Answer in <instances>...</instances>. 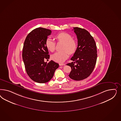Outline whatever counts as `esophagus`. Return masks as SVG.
Segmentation results:
<instances>
[{
	"instance_id": "34e87169",
	"label": "esophagus",
	"mask_w": 121,
	"mask_h": 121,
	"mask_svg": "<svg viewBox=\"0 0 121 121\" xmlns=\"http://www.w3.org/2000/svg\"><path fill=\"white\" fill-rule=\"evenodd\" d=\"M65 65V64H62V63L59 64V65H60V66H64V65Z\"/></svg>"
}]
</instances>
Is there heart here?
Wrapping results in <instances>:
<instances>
[{"mask_svg":"<svg viewBox=\"0 0 121 121\" xmlns=\"http://www.w3.org/2000/svg\"><path fill=\"white\" fill-rule=\"evenodd\" d=\"M55 39L58 42L64 43L63 50L56 52L52 56V59L59 63L64 62L68 58L69 54H73L77 49L78 43L73 39V36L66 32H61L55 36ZM45 46L49 51L53 52L56 48V42L51 38H48L45 42Z\"/></svg>","mask_w":121,"mask_h":121,"instance_id":"obj_1","label":"heart"}]
</instances>
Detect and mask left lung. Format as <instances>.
<instances>
[{"label":"left lung","mask_w":121,"mask_h":121,"mask_svg":"<svg viewBox=\"0 0 121 121\" xmlns=\"http://www.w3.org/2000/svg\"><path fill=\"white\" fill-rule=\"evenodd\" d=\"M78 39V48L71 58L73 62L67 64L71 68L69 76L75 81L87 78L93 71L97 58V50L93 36L85 29L73 27Z\"/></svg>","instance_id":"left-lung-1"}]
</instances>
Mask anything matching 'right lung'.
I'll return each instance as SVG.
<instances>
[{
  "mask_svg": "<svg viewBox=\"0 0 121 121\" xmlns=\"http://www.w3.org/2000/svg\"><path fill=\"white\" fill-rule=\"evenodd\" d=\"M51 32L49 29L36 28L27 35L23 44L22 57L26 72L31 80L39 83L49 82L59 66L53 60L44 61L50 56L45 42Z\"/></svg>",
  "mask_w": 121,
  "mask_h": 121,
  "instance_id": "right-lung-1",
  "label": "right lung"
}]
</instances>
